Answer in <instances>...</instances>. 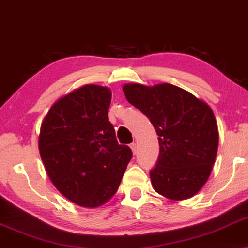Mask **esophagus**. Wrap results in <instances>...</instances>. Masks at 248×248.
<instances>
[{
  "instance_id": "obj_1",
  "label": "esophagus",
  "mask_w": 248,
  "mask_h": 248,
  "mask_svg": "<svg viewBox=\"0 0 248 248\" xmlns=\"http://www.w3.org/2000/svg\"><path fill=\"white\" fill-rule=\"evenodd\" d=\"M130 148H131L132 152H133V155L137 154V144H135V143H132V144L130 145Z\"/></svg>"
}]
</instances>
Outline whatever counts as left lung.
Masks as SVG:
<instances>
[{"label":"left lung","mask_w":248,"mask_h":248,"mask_svg":"<svg viewBox=\"0 0 248 248\" xmlns=\"http://www.w3.org/2000/svg\"><path fill=\"white\" fill-rule=\"evenodd\" d=\"M123 91L159 137V158L150 171L152 187L174 201L194 196L211 175L218 151V125L211 107L170 83H126Z\"/></svg>","instance_id":"1"}]
</instances>
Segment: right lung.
I'll return each instance as SVG.
<instances>
[{
  "label": "right lung",
  "instance_id": "right-lung-1",
  "mask_svg": "<svg viewBox=\"0 0 248 248\" xmlns=\"http://www.w3.org/2000/svg\"><path fill=\"white\" fill-rule=\"evenodd\" d=\"M111 90L84 84L61 97L44 117L40 158L53 185L83 208L104 205L116 193L132 158L108 121Z\"/></svg>",
  "mask_w": 248,
  "mask_h": 248
}]
</instances>
